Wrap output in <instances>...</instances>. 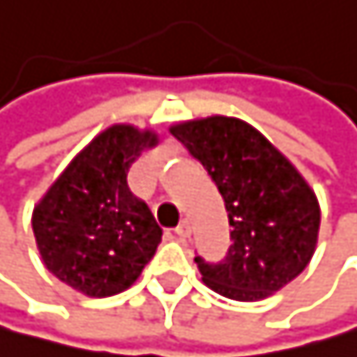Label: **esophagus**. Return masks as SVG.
Segmentation results:
<instances>
[{
    "instance_id": "34e87169",
    "label": "esophagus",
    "mask_w": 357,
    "mask_h": 357,
    "mask_svg": "<svg viewBox=\"0 0 357 357\" xmlns=\"http://www.w3.org/2000/svg\"><path fill=\"white\" fill-rule=\"evenodd\" d=\"M175 234H177V238H189V236H191V225H189V220H180V225L175 227Z\"/></svg>"
}]
</instances>
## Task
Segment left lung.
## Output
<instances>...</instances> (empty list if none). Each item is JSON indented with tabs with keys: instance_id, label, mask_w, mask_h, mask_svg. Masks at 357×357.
Here are the masks:
<instances>
[{
	"instance_id": "8db88e82",
	"label": "left lung",
	"mask_w": 357,
	"mask_h": 357,
	"mask_svg": "<svg viewBox=\"0 0 357 357\" xmlns=\"http://www.w3.org/2000/svg\"><path fill=\"white\" fill-rule=\"evenodd\" d=\"M218 186L231 225L225 259L195 254L202 281L222 297L257 301L303 272L315 252L319 204L259 130L229 116L171 128Z\"/></svg>"
}]
</instances>
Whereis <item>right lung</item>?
Segmentation results:
<instances>
[{"mask_svg": "<svg viewBox=\"0 0 357 357\" xmlns=\"http://www.w3.org/2000/svg\"><path fill=\"white\" fill-rule=\"evenodd\" d=\"M153 132L112 126L100 132L33 211L42 261L51 274L87 297L123 292L153 259L162 227L128 186V171Z\"/></svg>", "mask_w": 357, "mask_h": 357, "instance_id": "1", "label": "right lung"}]
</instances>
